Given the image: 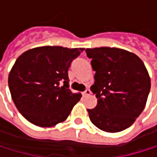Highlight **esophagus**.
<instances>
[{"instance_id":"34e87169","label":"esophagus","mask_w":157,"mask_h":157,"mask_svg":"<svg viewBox=\"0 0 157 157\" xmlns=\"http://www.w3.org/2000/svg\"><path fill=\"white\" fill-rule=\"evenodd\" d=\"M90 93H91V92H90V90H89V89H86L85 91L83 92V95H84V96H88V95H90Z\"/></svg>"}]
</instances>
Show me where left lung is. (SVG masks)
<instances>
[{"mask_svg": "<svg viewBox=\"0 0 157 157\" xmlns=\"http://www.w3.org/2000/svg\"><path fill=\"white\" fill-rule=\"evenodd\" d=\"M95 71L97 105L87 109L91 122L99 129L117 133L135 122L143 111L151 88V79L142 60L126 50L100 47L86 49Z\"/></svg>", "mask_w": 157, "mask_h": 157, "instance_id": "left-lung-1", "label": "left lung"}]
</instances>
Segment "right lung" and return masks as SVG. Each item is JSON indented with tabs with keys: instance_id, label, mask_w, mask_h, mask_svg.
Instances as JSON below:
<instances>
[{
	"instance_id": "right-lung-1",
	"label": "right lung",
	"mask_w": 157,
	"mask_h": 157,
	"mask_svg": "<svg viewBox=\"0 0 157 157\" xmlns=\"http://www.w3.org/2000/svg\"><path fill=\"white\" fill-rule=\"evenodd\" d=\"M84 48L43 46L24 52L8 76L12 100L31 123L52 127L64 121L82 95L69 88L71 63Z\"/></svg>"
}]
</instances>
